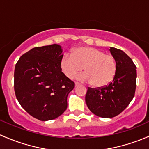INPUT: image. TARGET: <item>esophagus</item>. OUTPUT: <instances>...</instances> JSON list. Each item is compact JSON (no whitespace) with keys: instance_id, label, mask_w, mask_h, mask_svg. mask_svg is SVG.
<instances>
[{"instance_id":"esophagus-1","label":"esophagus","mask_w":149,"mask_h":149,"mask_svg":"<svg viewBox=\"0 0 149 149\" xmlns=\"http://www.w3.org/2000/svg\"><path fill=\"white\" fill-rule=\"evenodd\" d=\"M75 86H76V87H77V86H78V85H79V82H75Z\"/></svg>"}]
</instances>
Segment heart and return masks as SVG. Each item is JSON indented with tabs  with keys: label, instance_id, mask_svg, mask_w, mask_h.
Instances as JSON below:
<instances>
[{
	"label": "heart",
	"instance_id": "1",
	"mask_svg": "<svg viewBox=\"0 0 149 149\" xmlns=\"http://www.w3.org/2000/svg\"><path fill=\"white\" fill-rule=\"evenodd\" d=\"M64 74L73 78L85 69V72L77 77V79L92 82L95 87H102L110 83L114 78L117 64L112 55L92 47H81L75 49L72 56L64 55L60 62Z\"/></svg>",
	"mask_w": 149,
	"mask_h": 149
}]
</instances>
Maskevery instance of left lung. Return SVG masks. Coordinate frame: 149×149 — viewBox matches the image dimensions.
I'll use <instances>...</instances> for the list:
<instances>
[{
    "label": "left lung",
    "instance_id": "obj_1",
    "mask_svg": "<svg viewBox=\"0 0 149 149\" xmlns=\"http://www.w3.org/2000/svg\"><path fill=\"white\" fill-rule=\"evenodd\" d=\"M117 70L113 81L104 87H88L85 101L90 111L101 118H113L122 113L134 97L136 67L122 50L110 47Z\"/></svg>",
    "mask_w": 149,
    "mask_h": 149
}]
</instances>
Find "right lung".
Here are the masks:
<instances>
[{
  "label": "right lung",
  "instance_id": "obj_1",
  "mask_svg": "<svg viewBox=\"0 0 149 149\" xmlns=\"http://www.w3.org/2000/svg\"><path fill=\"white\" fill-rule=\"evenodd\" d=\"M62 49L58 44L34 47L15 67L14 90L23 108L41 121L53 120L67 108L74 82L62 72Z\"/></svg>",
  "mask_w": 149,
  "mask_h": 149
}]
</instances>
